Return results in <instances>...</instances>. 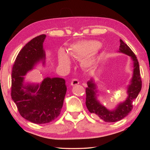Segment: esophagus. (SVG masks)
I'll use <instances>...</instances> for the list:
<instances>
[{
  "label": "esophagus",
  "mask_w": 150,
  "mask_h": 150,
  "mask_svg": "<svg viewBox=\"0 0 150 150\" xmlns=\"http://www.w3.org/2000/svg\"><path fill=\"white\" fill-rule=\"evenodd\" d=\"M79 84V81L77 79H73L71 82V86H76V85H78Z\"/></svg>",
  "instance_id": "esophagus-1"
}]
</instances>
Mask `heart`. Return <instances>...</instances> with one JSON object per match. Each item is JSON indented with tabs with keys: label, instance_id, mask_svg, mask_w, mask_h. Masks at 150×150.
Masks as SVG:
<instances>
[{
	"label": "heart",
	"instance_id": "b5f03b06",
	"mask_svg": "<svg viewBox=\"0 0 150 150\" xmlns=\"http://www.w3.org/2000/svg\"><path fill=\"white\" fill-rule=\"evenodd\" d=\"M103 45L96 40H83L71 45L68 49V54L71 56L80 58V64L85 68L93 67L96 61L99 52ZM64 49H61L59 54V64L67 68L71 64L70 58Z\"/></svg>",
	"mask_w": 150,
	"mask_h": 150
}]
</instances>
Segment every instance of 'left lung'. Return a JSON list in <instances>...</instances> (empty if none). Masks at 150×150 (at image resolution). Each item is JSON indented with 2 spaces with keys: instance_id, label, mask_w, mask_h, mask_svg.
<instances>
[{
  "instance_id": "left-lung-1",
  "label": "left lung",
  "mask_w": 150,
  "mask_h": 150,
  "mask_svg": "<svg viewBox=\"0 0 150 150\" xmlns=\"http://www.w3.org/2000/svg\"><path fill=\"white\" fill-rule=\"evenodd\" d=\"M119 52L129 56L133 61V72L129 84L127 87V96L124 101L117 103L115 108L109 110L103 106L98 100V90L93 79L87 82L88 87L86 88V105L91 113L97 115L101 120L108 122H112L123 119L132 110V103L137 98L142 89V82L140 77L139 62L137 57L128 45L120 39Z\"/></svg>"
}]
</instances>
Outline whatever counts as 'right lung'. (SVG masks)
<instances>
[{
    "mask_svg": "<svg viewBox=\"0 0 150 150\" xmlns=\"http://www.w3.org/2000/svg\"><path fill=\"white\" fill-rule=\"evenodd\" d=\"M46 35H40L22 48L12 71L11 96L20 115L33 123L45 124L59 115L67 91L61 78H44L40 83L26 81L25 76L39 63L46 64L43 43Z\"/></svg>",
    "mask_w": 150,
    "mask_h": 150,
    "instance_id": "1",
    "label": "right lung"
}]
</instances>
